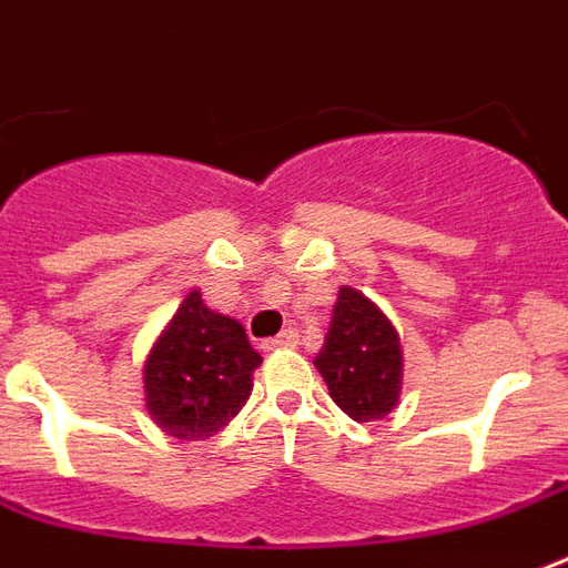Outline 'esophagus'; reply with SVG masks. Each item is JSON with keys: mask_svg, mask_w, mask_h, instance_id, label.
Segmentation results:
<instances>
[{"mask_svg": "<svg viewBox=\"0 0 568 568\" xmlns=\"http://www.w3.org/2000/svg\"><path fill=\"white\" fill-rule=\"evenodd\" d=\"M296 345H300V333H296V329H284V333L275 335V338H266V342H263L266 351H281V347H296Z\"/></svg>", "mask_w": 568, "mask_h": 568, "instance_id": "obj_1", "label": "esophagus"}]
</instances>
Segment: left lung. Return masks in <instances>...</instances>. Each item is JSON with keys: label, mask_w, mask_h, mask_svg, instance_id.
Returning <instances> with one entry per match:
<instances>
[{"label": "left lung", "mask_w": 568, "mask_h": 568, "mask_svg": "<svg viewBox=\"0 0 568 568\" xmlns=\"http://www.w3.org/2000/svg\"><path fill=\"white\" fill-rule=\"evenodd\" d=\"M314 366L333 403L357 424L387 417L403 393V345L390 317L357 287H342Z\"/></svg>", "instance_id": "8db88e82"}]
</instances>
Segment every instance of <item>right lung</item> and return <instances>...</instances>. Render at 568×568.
Masks as SVG:
<instances>
[{
	"mask_svg": "<svg viewBox=\"0 0 568 568\" xmlns=\"http://www.w3.org/2000/svg\"><path fill=\"white\" fill-rule=\"evenodd\" d=\"M260 363L244 326L190 290L144 359L148 415L181 442L217 436L247 403Z\"/></svg>",
	"mask_w": 568,
	"mask_h": 568,
	"instance_id": "right-lung-1",
	"label": "right lung"
}]
</instances>
